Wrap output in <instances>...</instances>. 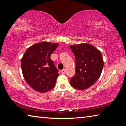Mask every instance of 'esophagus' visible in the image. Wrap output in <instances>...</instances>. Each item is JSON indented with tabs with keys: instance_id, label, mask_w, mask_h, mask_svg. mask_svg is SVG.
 I'll return each instance as SVG.
<instances>
[{
	"instance_id": "esophagus-1",
	"label": "esophagus",
	"mask_w": 126,
	"mask_h": 126,
	"mask_svg": "<svg viewBox=\"0 0 126 126\" xmlns=\"http://www.w3.org/2000/svg\"><path fill=\"white\" fill-rule=\"evenodd\" d=\"M61 73H62V74H65V72H66V71H65V69H63L62 70H61Z\"/></svg>"
}]
</instances>
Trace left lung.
<instances>
[{
	"mask_svg": "<svg viewBox=\"0 0 126 126\" xmlns=\"http://www.w3.org/2000/svg\"><path fill=\"white\" fill-rule=\"evenodd\" d=\"M70 48L76 58V74L70 83L79 90L88 88L101 76L104 65L101 52L87 43L71 46Z\"/></svg>",
	"mask_w": 126,
	"mask_h": 126,
	"instance_id": "left-lung-1",
	"label": "left lung"
}]
</instances>
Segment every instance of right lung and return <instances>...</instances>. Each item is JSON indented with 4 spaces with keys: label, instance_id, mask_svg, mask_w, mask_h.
Instances as JSON below:
<instances>
[{
    "label": "right lung",
    "instance_id": "1",
    "mask_svg": "<svg viewBox=\"0 0 126 126\" xmlns=\"http://www.w3.org/2000/svg\"><path fill=\"white\" fill-rule=\"evenodd\" d=\"M58 43L43 42L30 47L21 60L25 81L35 91L45 93L54 88L58 71L50 59Z\"/></svg>",
    "mask_w": 126,
    "mask_h": 126
}]
</instances>
